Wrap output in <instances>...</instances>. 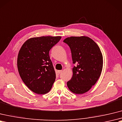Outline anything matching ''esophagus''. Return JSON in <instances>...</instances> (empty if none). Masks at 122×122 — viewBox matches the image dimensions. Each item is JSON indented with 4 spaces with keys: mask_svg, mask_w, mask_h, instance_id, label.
<instances>
[{
    "mask_svg": "<svg viewBox=\"0 0 122 122\" xmlns=\"http://www.w3.org/2000/svg\"><path fill=\"white\" fill-rule=\"evenodd\" d=\"M62 72V71H61V70L58 71V73H59V74H61Z\"/></svg>",
    "mask_w": 122,
    "mask_h": 122,
    "instance_id": "esophagus-1",
    "label": "esophagus"
}]
</instances>
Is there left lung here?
<instances>
[{
    "mask_svg": "<svg viewBox=\"0 0 122 122\" xmlns=\"http://www.w3.org/2000/svg\"><path fill=\"white\" fill-rule=\"evenodd\" d=\"M63 42L71 51L73 76L67 82L72 92L82 94L94 85L101 75L103 57L99 47L92 39L86 36L70 37Z\"/></svg>",
    "mask_w": 122,
    "mask_h": 122,
    "instance_id": "left-lung-1",
    "label": "left lung"
}]
</instances>
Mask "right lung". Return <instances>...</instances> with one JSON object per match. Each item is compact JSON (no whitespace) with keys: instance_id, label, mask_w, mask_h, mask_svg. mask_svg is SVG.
<instances>
[{"instance_id":"1","label":"right lung","mask_w":122,"mask_h":122,"mask_svg":"<svg viewBox=\"0 0 122 122\" xmlns=\"http://www.w3.org/2000/svg\"><path fill=\"white\" fill-rule=\"evenodd\" d=\"M60 36H42L25 41L19 51L17 66L23 81L32 92L45 94L51 89L56 73L49 51L60 40Z\"/></svg>"}]
</instances>
